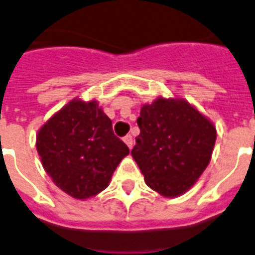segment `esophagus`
Listing matches in <instances>:
<instances>
[{
  "label": "esophagus",
  "instance_id": "esophagus-1",
  "mask_svg": "<svg viewBox=\"0 0 255 255\" xmlns=\"http://www.w3.org/2000/svg\"><path fill=\"white\" fill-rule=\"evenodd\" d=\"M124 142L128 144V147H129L130 149L132 148V145H134V140H132V136L130 135V134H128L126 136H124Z\"/></svg>",
  "mask_w": 255,
  "mask_h": 255
}]
</instances>
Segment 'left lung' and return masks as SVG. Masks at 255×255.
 Here are the masks:
<instances>
[{"label": "left lung", "instance_id": "1", "mask_svg": "<svg viewBox=\"0 0 255 255\" xmlns=\"http://www.w3.org/2000/svg\"><path fill=\"white\" fill-rule=\"evenodd\" d=\"M131 156L145 184L165 197L187 192L212 158L214 124L182 98H157L140 108Z\"/></svg>", "mask_w": 255, "mask_h": 255}]
</instances>
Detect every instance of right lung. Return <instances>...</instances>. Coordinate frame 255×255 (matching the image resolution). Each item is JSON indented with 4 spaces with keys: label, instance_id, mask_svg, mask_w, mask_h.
<instances>
[{
    "label": "right lung",
    "instance_id": "obj_1",
    "mask_svg": "<svg viewBox=\"0 0 255 255\" xmlns=\"http://www.w3.org/2000/svg\"><path fill=\"white\" fill-rule=\"evenodd\" d=\"M41 162L54 183L73 199L106 190L128 145L97 101L73 99L41 126L36 136Z\"/></svg>",
    "mask_w": 255,
    "mask_h": 255
}]
</instances>
